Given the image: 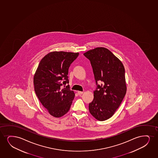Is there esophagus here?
<instances>
[{
    "label": "esophagus",
    "mask_w": 158,
    "mask_h": 158,
    "mask_svg": "<svg viewBox=\"0 0 158 158\" xmlns=\"http://www.w3.org/2000/svg\"><path fill=\"white\" fill-rule=\"evenodd\" d=\"M77 94H78L79 95H80V94H83V91H78V92H77Z\"/></svg>",
    "instance_id": "1"
}]
</instances>
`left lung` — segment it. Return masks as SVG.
<instances>
[{
  "mask_svg": "<svg viewBox=\"0 0 158 158\" xmlns=\"http://www.w3.org/2000/svg\"><path fill=\"white\" fill-rule=\"evenodd\" d=\"M84 55L90 60L97 84L98 81L103 82L94 92L89 111L98 121H105L114 115L126 95L124 66L111 51L102 47L89 50Z\"/></svg>",
  "mask_w": 158,
  "mask_h": 158,
  "instance_id": "1",
  "label": "left lung"
}]
</instances>
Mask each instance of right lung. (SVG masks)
I'll use <instances>...</instances> for the list:
<instances>
[{
  "label": "right lung",
  "mask_w": 158,
  "mask_h": 158,
  "mask_svg": "<svg viewBox=\"0 0 158 158\" xmlns=\"http://www.w3.org/2000/svg\"><path fill=\"white\" fill-rule=\"evenodd\" d=\"M78 54V52H50L42 58L34 74L36 95L49 114L55 118L64 116L69 111L75 97L69 85L64 89L61 86L69 83V67Z\"/></svg>",
  "instance_id": "obj_1"
}]
</instances>
